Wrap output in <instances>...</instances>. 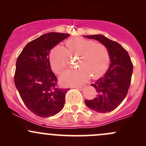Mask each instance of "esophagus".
Here are the masks:
<instances>
[{"instance_id": "esophagus-1", "label": "esophagus", "mask_w": 146, "mask_h": 146, "mask_svg": "<svg viewBox=\"0 0 146 146\" xmlns=\"http://www.w3.org/2000/svg\"><path fill=\"white\" fill-rule=\"evenodd\" d=\"M85 85H82V86H75L74 87V88L79 90H82L85 89Z\"/></svg>"}]
</instances>
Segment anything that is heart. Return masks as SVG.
Segmentation results:
<instances>
[{
  "label": "heart",
  "mask_w": 146,
  "mask_h": 146,
  "mask_svg": "<svg viewBox=\"0 0 146 146\" xmlns=\"http://www.w3.org/2000/svg\"><path fill=\"white\" fill-rule=\"evenodd\" d=\"M66 48L56 46L51 50L49 61L55 73H59L68 65V55L78 56V69L64 72L60 80L65 85H78L88 80L90 76L98 78L107 70L110 54L105 45L83 38L68 39L65 43Z\"/></svg>",
  "instance_id": "b5f03b06"
}]
</instances>
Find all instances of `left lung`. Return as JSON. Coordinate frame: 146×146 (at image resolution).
<instances>
[{
  "label": "left lung",
  "mask_w": 146,
  "mask_h": 146,
  "mask_svg": "<svg viewBox=\"0 0 146 146\" xmlns=\"http://www.w3.org/2000/svg\"><path fill=\"white\" fill-rule=\"evenodd\" d=\"M85 38L99 41L105 45L110 54V68L107 73L91 85L98 95L91 100H85L86 105L100 113L115 110L126 97L131 81L133 64L127 51L118 42L101 35H86Z\"/></svg>",
  "instance_id": "1"
}]
</instances>
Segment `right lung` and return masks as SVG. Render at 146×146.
Segmentation results:
<instances>
[{"label":"right lung","mask_w":146,"mask_h":146,"mask_svg":"<svg viewBox=\"0 0 146 146\" xmlns=\"http://www.w3.org/2000/svg\"><path fill=\"white\" fill-rule=\"evenodd\" d=\"M69 36L58 32L42 35L29 42L17 59L16 88L28 110L39 117H52L64 107L68 88H58L48 54L53 47Z\"/></svg>","instance_id":"right-lung-1"}]
</instances>
